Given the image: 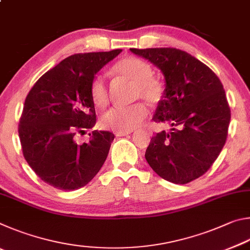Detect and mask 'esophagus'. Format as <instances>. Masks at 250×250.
<instances>
[{
	"label": "esophagus",
	"instance_id": "1",
	"mask_svg": "<svg viewBox=\"0 0 250 250\" xmlns=\"http://www.w3.org/2000/svg\"><path fill=\"white\" fill-rule=\"evenodd\" d=\"M131 133V131L130 132H121V131H118V132H116V135L117 137H125V135H129Z\"/></svg>",
	"mask_w": 250,
	"mask_h": 250
}]
</instances>
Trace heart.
Wrapping results in <instances>:
<instances>
[{
    "label": "heart",
    "instance_id": "b5f03b06",
    "mask_svg": "<svg viewBox=\"0 0 250 250\" xmlns=\"http://www.w3.org/2000/svg\"><path fill=\"white\" fill-rule=\"evenodd\" d=\"M113 69L117 74L133 82V98H142L150 104H156L162 99L163 84L153 77V69L146 62L137 57H126L118 62ZM90 96L99 107L107 104V83L103 75H96L92 79ZM147 112V108L141 103L125 107H112L101 117V125L112 131L130 132L145 121Z\"/></svg>",
    "mask_w": 250,
    "mask_h": 250
}]
</instances>
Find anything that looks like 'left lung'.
Here are the masks:
<instances>
[{
  "label": "left lung",
  "instance_id": "1",
  "mask_svg": "<svg viewBox=\"0 0 250 250\" xmlns=\"http://www.w3.org/2000/svg\"><path fill=\"white\" fill-rule=\"evenodd\" d=\"M158 67L166 89L152 120L171 131L152 137L146 160L156 174L186 184L211 167L226 142L230 109L214 71L184 50L130 48Z\"/></svg>",
  "mask_w": 250,
  "mask_h": 250
}]
</instances>
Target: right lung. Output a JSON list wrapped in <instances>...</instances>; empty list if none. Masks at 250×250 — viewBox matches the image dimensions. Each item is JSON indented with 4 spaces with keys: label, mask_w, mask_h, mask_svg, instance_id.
<instances>
[{
    "label": "right lung",
    "mask_w": 250,
    "mask_h": 250,
    "mask_svg": "<svg viewBox=\"0 0 250 250\" xmlns=\"http://www.w3.org/2000/svg\"><path fill=\"white\" fill-rule=\"evenodd\" d=\"M121 49L75 54L37 80L25 99L19 135L28 166L45 183L74 191L94 179L115 134L95 130L78 145L75 135L96 125L90 84Z\"/></svg>",
    "instance_id": "right-lung-1"
}]
</instances>
